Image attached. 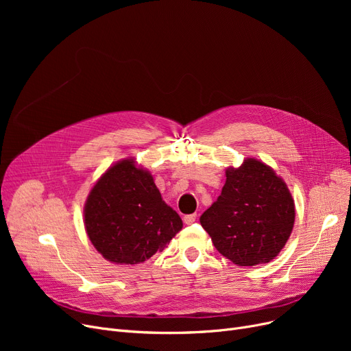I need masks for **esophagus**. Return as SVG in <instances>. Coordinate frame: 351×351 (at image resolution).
Returning <instances> with one entry per match:
<instances>
[{"label": "esophagus", "instance_id": "obj_1", "mask_svg": "<svg viewBox=\"0 0 351 351\" xmlns=\"http://www.w3.org/2000/svg\"><path fill=\"white\" fill-rule=\"evenodd\" d=\"M183 222H185L186 225H192L193 222H196V215L193 213V215H186V216H183Z\"/></svg>", "mask_w": 351, "mask_h": 351}]
</instances>
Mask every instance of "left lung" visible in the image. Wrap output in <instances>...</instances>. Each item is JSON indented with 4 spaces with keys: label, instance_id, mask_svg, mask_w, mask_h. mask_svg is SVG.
I'll return each mask as SVG.
<instances>
[{
    "label": "left lung",
    "instance_id": "obj_1",
    "mask_svg": "<svg viewBox=\"0 0 351 351\" xmlns=\"http://www.w3.org/2000/svg\"><path fill=\"white\" fill-rule=\"evenodd\" d=\"M294 200L270 166L249 158L226 169V183L200 225L217 252L239 266L267 263L283 249L294 225Z\"/></svg>",
    "mask_w": 351,
    "mask_h": 351
}]
</instances>
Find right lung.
<instances>
[{
  "label": "right lung",
  "mask_w": 351,
  "mask_h": 351,
  "mask_svg": "<svg viewBox=\"0 0 351 351\" xmlns=\"http://www.w3.org/2000/svg\"><path fill=\"white\" fill-rule=\"evenodd\" d=\"M89 241L106 261L138 265L169 245L182 229L179 215L165 204L152 175L123 159L92 188L84 209Z\"/></svg>",
  "instance_id": "obj_1"
}]
</instances>
